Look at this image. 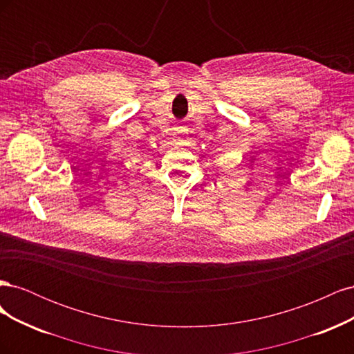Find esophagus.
Here are the masks:
<instances>
[{"instance_id":"34e87169","label":"esophagus","mask_w":354,"mask_h":354,"mask_svg":"<svg viewBox=\"0 0 354 354\" xmlns=\"http://www.w3.org/2000/svg\"><path fill=\"white\" fill-rule=\"evenodd\" d=\"M187 131H189L187 128H185V127H180L178 130H177V134H178L180 137H186V136H187Z\"/></svg>"}]
</instances>
